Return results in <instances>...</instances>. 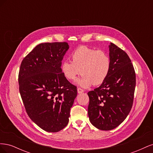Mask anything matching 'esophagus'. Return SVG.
Wrapping results in <instances>:
<instances>
[{
	"mask_svg": "<svg viewBox=\"0 0 153 153\" xmlns=\"http://www.w3.org/2000/svg\"><path fill=\"white\" fill-rule=\"evenodd\" d=\"M77 92H78V93L80 94V93H82V92H84V91L82 89H81V88L78 87V88H77Z\"/></svg>",
	"mask_w": 153,
	"mask_h": 153,
	"instance_id": "34e87169",
	"label": "esophagus"
}]
</instances>
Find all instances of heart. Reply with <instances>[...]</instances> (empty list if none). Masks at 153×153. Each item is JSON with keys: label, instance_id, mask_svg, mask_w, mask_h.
<instances>
[{"label": "heart", "instance_id": "obj_1", "mask_svg": "<svg viewBox=\"0 0 153 153\" xmlns=\"http://www.w3.org/2000/svg\"><path fill=\"white\" fill-rule=\"evenodd\" d=\"M71 61H63L61 70L66 79L73 81L81 74L76 80L80 86L87 88L92 84L101 85L108 78L111 70V61L103 51L82 46L73 51Z\"/></svg>", "mask_w": 153, "mask_h": 153}]
</instances>
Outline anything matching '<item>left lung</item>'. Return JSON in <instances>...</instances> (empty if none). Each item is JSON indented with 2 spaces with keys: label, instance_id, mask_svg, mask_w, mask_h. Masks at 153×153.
<instances>
[{
  "label": "left lung",
  "instance_id": "8db88e82",
  "mask_svg": "<svg viewBox=\"0 0 153 153\" xmlns=\"http://www.w3.org/2000/svg\"><path fill=\"white\" fill-rule=\"evenodd\" d=\"M111 70L106 80L88 92V115L101 130H111L121 124L131 109L136 85L135 69L128 54L112 43L109 45Z\"/></svg>",
  "mask_w": 153,
  "mask_h": 153
}]
</instances>
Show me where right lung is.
<instances>
[{"label":"right lung","instance_id":"1","mask_svg":"<svg viewBox=\"0 0 153 153\" xmlns=\"http://www.w3.org/2000/svg\"><path fill=\"white\" fill-rule=\"evenodd\" d=\"M69 49L66 42L41 43L23 59L19 91L26 112L48 132H57L69 122L76 87L64 77L61 64Z\"/></svg>","mask_w":153,"mask_h":153}]
</instances>
